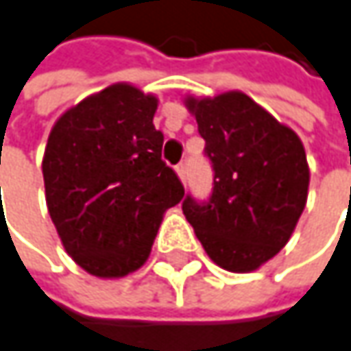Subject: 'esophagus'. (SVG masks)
<instances>
[{"mask_svg":"<svg viewBox=\"0 0 351 351\" xmlns=\"http://www.w3.org/2000/svg\"><path fill=\"white\" fill-rule=\"evenodd\" d=\"M175 171H176V175H178V178H180V180L184 182V180H186V173H184V165H182V162H180V165H176Z\"/></svg>","mask_w":351,"mask_h":351,"instance_id":"esophagus-1","label":"esophagus"}]
</instances>
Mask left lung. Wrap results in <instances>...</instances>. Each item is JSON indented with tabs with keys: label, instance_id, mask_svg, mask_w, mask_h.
Here are the masks:
<instances>
[{
	"label": "left lung",
	"instance_id": "left-lung-1",
	"mask_svg": "<svg viewBox=\"0 0 351 351\" xmlns=\"http://www.w3.org/2000/svg\"><path fill=\"white\" fill-rule=\"evenodd\" d=\"M213 162L207 203L186 197L182 213L223 269L249 273L289 241L305 203L309 167L300 136L239 90L186 96Z\"/></svg>",
	"mask_w": 351,
	"mask_h": 351
}]
</instances>
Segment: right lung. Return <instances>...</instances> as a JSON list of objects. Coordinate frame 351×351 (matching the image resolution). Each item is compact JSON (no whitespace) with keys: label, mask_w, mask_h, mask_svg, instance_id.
Returning <instances> with one entry per match:
<instances>
[{"label":"right lung","mask_w":351,"mask_h":351,"mask_svg":"<svg viewBox=\"0 0 351 351\" xmlns=\"http://www.w3.org/2000/svg\"><path fill=\"white\" fill-rule=\"evenodd\" d=\"M156 96L112 84L66 110L49 132L42 173L66 253L94 277L141 269L167 208L184 197L160 158Z\"/></svg>","instance_id":"right-lung-1"}]
</instances>
